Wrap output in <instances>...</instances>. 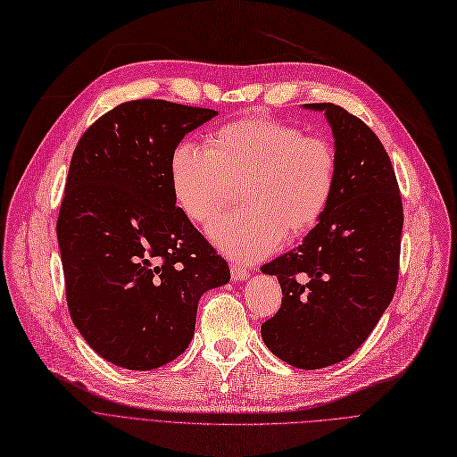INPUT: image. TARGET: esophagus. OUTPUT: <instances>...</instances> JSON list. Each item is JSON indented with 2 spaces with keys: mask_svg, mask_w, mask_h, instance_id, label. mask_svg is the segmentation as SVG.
I'll return each mask as SVG.
<instances>
[{
  "mask_svg": "<svg viewBox=\"0 0 457 457\" xmlns=\"http://www.w3.org/2000/svg\"><path fill=\"white\" fill-rule=\"evenodd\" d=\"M230 275L234 280H245L249 277L247 270L242 266H230Z\"/></svg>",
  "mask_w": 457,
  "mask_h": 457,
  "instance_id": "34e87169",
  "label": "esophagus"
}]
</instances>
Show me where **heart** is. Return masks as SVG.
Instances as JSON below:
<instances>
[{"instance_id": "1", "label": "heart", "mask_w": 457, "mask_h": 457, "mask_svg": "<svg viewBox=\"0 0 457 457\" xmlns=\"http://www.w3.org/2000/svg\"><path fill=\"white\" fill-rule=\"evenodd\" d=\"M175 199L195 223H208L242 187L244 208L208 228L228 256L253 262L282 237L311 232L328 212L337 186V154L329 141L270 117L232 120L208 137V148L175 146L169 160Z\"/></svg>"}]
</instances>
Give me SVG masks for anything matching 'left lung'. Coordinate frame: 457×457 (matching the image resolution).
Listing matches in <instances>:
<instances>
[{"instance_id": "1", "label": "left lung", "mask_w": 457, "mask_h": 457, "mask_svg": "<svg viewBox=\"0 0 457 457\" xmlns=\"http://www.w3.org/2000/svg\"><path fill=\"white\" fill-rule=\"evenodd\" d=\"M307 107L325 112L331 124L337 186L303 244L262 266L277 275L282 303L260 333L278 359L318 370L350 357L393 301L403 206L393 163L372 129L340 105Z\"/></svg>"}]
</instances>
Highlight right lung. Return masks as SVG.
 Here are the masks:
<instances>
[{
  "label": "right lung",
  "mask_w": 457,
  "mask_h": 457,
  "mask_svg": "<svg viewBox=\"0 0 457 457\" xmlns=\"http://www.w3.org/2000/svg\"><path fill=\"white\" fill-rule=\"evenodd\" d=\"M217 112L167 100L124 102L72 154L57 217L71 318L93 350L128 370L186 352L201 295L230 278L227 260L177 206L169 160Z\"/></svg>",
  "instance_id": "right-lung-1"
}]
</instances>
